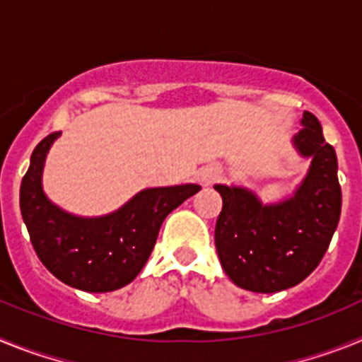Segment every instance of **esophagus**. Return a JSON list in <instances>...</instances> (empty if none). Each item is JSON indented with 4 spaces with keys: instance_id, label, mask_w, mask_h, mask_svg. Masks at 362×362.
Segmentation results:
<instances>
[{
    "instance_id": "obj_1",
    "label": "esophagus",
    "mask_w": 362,
    "mask_h": 362,
    "mask_svg": "<svg viewBox=\"0 0 362 362\" xmlns=\"http://www.w3.org/2000/svg\"><path fill=\"white\" fill-rule=\"evenodd\" d=\"M221 177V168L219 166H204L203 170L199 172V179L201 183L204 185V187H209V185L216 183L217 179Z\"/></svg>"
}]
</instances>
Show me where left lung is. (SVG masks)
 <instances>
[{
    "mask_svg": "<svg viewBox=\"0 0 362 362\" xmlns=\"http://www.w3.org/2000/svg\"><path fill=\"white\" fill-rule=\"evenodd\" d=\"M300 124L293 146L312 163L292 197L263 204L243 187H214L223 197L216 223L221 267L233 284L250 292H281L305 281L337 228L343 201L337 156L312 112L303 114Z\"/></svg>",
    "mask_w": 362,
    "mask_h": 362,
    "instance_id": "8db88e82",
    "label": "left lung"
}]
</instances>
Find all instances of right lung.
<instances>
[{"label": "right lung", "mask_w": 362, "mask_h": 362, "mask_svg": "<svg viewBox=\"0 0 362 362\" xmlns=\"http://www.w3.org/2000/svg\"><path fill=\"white\" fill-rule=\"evenodd\" d=\"M57 136L50 134L34 148L19 188L32 246L47 270L72 288L94 293L123 288L148 261L165 217L201 187L146 188L108 216H72L56 206L41 187L45 158Z\"/></svg>", "instance_id": "1"}]
</instances>
